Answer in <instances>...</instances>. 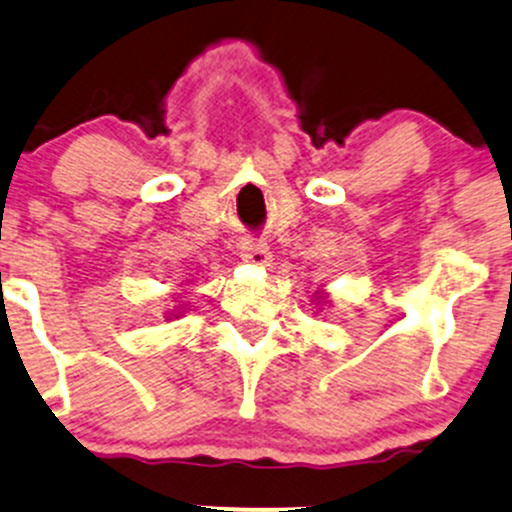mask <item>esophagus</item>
Returning <instances> with one entry per match:
<instances>
[{"instance_id":"obj_1","label":"esophagus","mask_w":512,"mask_h":512,"mask_svg":"<svg viewBox=\"0 0 512 512\" xmlns=\"http://www.w3.org/2000/svg\"><path fill=\"white\" fill-rule=\"evenodd\" d=\"M240 257L245 262H250V265H257V267H267L272 262L270 247H267L265 242H257V240L242 242Z\"/></svg>"}]
</instances>
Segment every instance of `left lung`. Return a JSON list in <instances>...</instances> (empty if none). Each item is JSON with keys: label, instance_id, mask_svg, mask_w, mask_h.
<instances>
[{"label": "left lung", "instance_id": "obj_1", "mask_svg": "<svg viewBox=\"0 0 512 512\" xmlns=\"http://www.w3.org/2000/svg\"><path fill=\"white\" fill-rule=\"evenodd\" d=\"M326 297H324V294H319V301H324Z\"/></svg>", "mask_w": 512, "mask_h": 512}]
</instances>
